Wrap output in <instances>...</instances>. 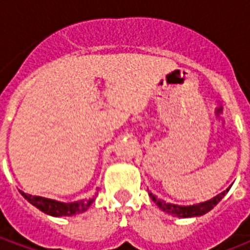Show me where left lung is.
I'll use <instances>...</instances> for the list:
<instances>
[{
    "mask_svg": "<svg viewBox=\"0 0 250 250\" xmlns=\"http://www.w3.org/2000/svg\"><path fill=\"white\" fill-rule=\"evenodd\" d=\"M229 192V189H226L225 192H222L221 194H218L214 198L209 200L206 202H201V204H197V205H192V206H178V205H172V204H166L165 201H161V200H157L152 193H149L150 198L153 201L156 202L160 209H162L166 213H170L175 217H180V218H190V217H198V215H204L208 211L213 209L214 206L217 205L218 202L221 201L222 198L225 197V194Z\"/></svg>",
    "mask_w": 250,
    "mask_h": 250,
    "instance_id": "1",
    "label": "left lung"
}]
</instances>
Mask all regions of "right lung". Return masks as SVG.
<instances>
[{
  "mask_svg": "<svg viewBox=\"0 0 250 250\" xmlns=\"http://www.w3.org/2000/svg\"><path fill=\"white\" fill-rule=\"evenodd\" d=\"M21 193L29 204H32L39 210L44 211L45 214L53 215V217H71V215H75V214L83 213L92 205V202L94 201V198L97 196V193H96L93 197L90 198V200H86V201L63 204V202L54 201V200H49V198L40 197V196L25 194L24 192H21Z\"/></svg>",
  "mask_w": 250,
  "mask_h": 250,
  "instance_id": "obj_1",
  "label": "right lung"
}]
</instances>
